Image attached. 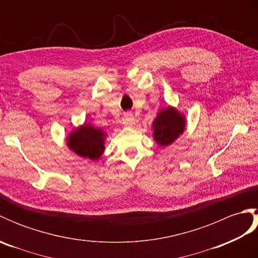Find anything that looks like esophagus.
<instances>
[{
    "instance_id": "obj_1",
    "label": "esophagus",
    "mask_w": 258,
    "mask_h": 258,
    "mask_svg": "<svg viewBox=\"0 0 258 258\" xmlns=\"http://www.w3.org/2000/svg\"><path fill=\"white\" fill-rule=\"evenodd\" d=\"M123 123H124V125H126V126H132V125L134 124V116H133V114L130 113V112L125 113V114H124V117H123Z\"/></svg>"
}]
</instances>
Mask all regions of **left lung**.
Returning a JSON list of instances; mask_svg holds the SVG:
<instances>
[{
    "mask_svg": "<svg viewBox=\"0 0 258 258\" xmlns=\"http://www.w3.org/2000/svg\"><path fill=\"white\" fill-rule=\"evenodd\" d=\"M184 128L183 114L174 107H166L157 114V117L153 122V136L158 145L167 146L184 132Z\"/></svg>",
    "mask_w": 258,
    "mask_h": 258,
    "instance_id": "1",
    "label": "left lung"
}]
</instances>
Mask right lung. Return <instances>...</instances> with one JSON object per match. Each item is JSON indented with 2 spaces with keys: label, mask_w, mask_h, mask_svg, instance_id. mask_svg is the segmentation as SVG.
Returning a JSON list of instances; mask_svg holds the SVG:
<instances>
[{
  "label": "right lung",
  "mask_w": 258,
  "mask_h": 258,
  "mask_svg": "<svg viewBox=\"0 0 258 258\" xmlns=\"http://www.w3.org/2000/svg\"><path fill=\"white\" fill-rule=\"evenodd\" d=\"M105 133L100 128L84 124L68 138V146L76 154L90 160H98L104 152Z\"/></svg>",
  "instance_id": "1"
}]
</instances>
